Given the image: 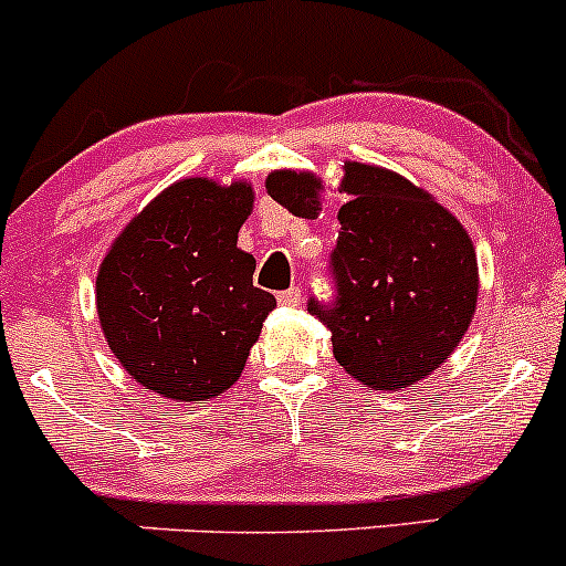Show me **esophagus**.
<instances>
[{"mask_svg":"<svg viewBox=\"0 0 566 566\" xmlns=\"http://www.w3.org/2000/svg\"><path fill=\"white\" fill-rule=\"evenodd\" d=\"M301 301H304L301 287H290V290H282V293H279V304H284V306H301Z\"/></svg>","mask_w":566,"mask_h":566,"instance_id":"34e87169","label":"esophagus"}]
</instances>
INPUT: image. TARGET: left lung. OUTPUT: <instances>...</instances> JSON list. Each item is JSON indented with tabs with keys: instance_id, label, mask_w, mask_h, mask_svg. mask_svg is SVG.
Instances as JSON below:
<instances>
[{
	"instance_id": "1",
	"label": "left lung",
	"mask_w": 566,
	"mask_h": 566,
	"mask_svg": "<svg viewBox=\"0 0 566 566\" xmlns=\"http://www.w3.org/2000/svg\"><path fill=\"white\" fill-rule=\"evenodd\" d=\"M268 193L301 219L319 210V180L276 169ZM339 238L331 251L334 301L310 298L331 328L336 361L378 391L419 384L441 367L476 312V251L462 224L402 175L347 161Z\"/></svg>"
}]
</instances>
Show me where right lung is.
I'll list each match as a JSON object with an SVG mask.
<instances>
[{"label": "right lung", "mask_w": 566, "mask_h": 566, "mask_svg": "<svg viewBox=\"0 0 566 566\" xmlns=\"http://www.w3.org/2000/svg\"><path fill=\"white\" fill-rule=\"evenodd\" d=\"M249 182L188 177L158 193L101 262L104 336L136 384L180 402L219 397L241 378L276 298L254 287L238 230Z\"/></svg>", "instance_id": "right-lung-1"}]
</instances>
